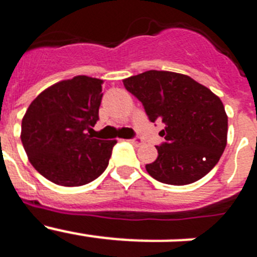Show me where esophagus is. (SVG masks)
Listing matches in <instances>:
<instances>
[{
  "instance_id": "esophagus-1",
  "label": "esophagus",
  "mask_w": 257,
  "mask_h": 257,
  "mask_svg": "<svg viewBox=\"0 0 257 257\" xmlns=\"http://www.w3.org/2000/svg\"><path fill=\"white\" fill-rule=\"evenodd\" d=\"M128 142H130L131 144L135 145V147H139V145L143 144V140L139 139V138H135V139H131V140H128Z\"/></svg>"
}]
</instances>
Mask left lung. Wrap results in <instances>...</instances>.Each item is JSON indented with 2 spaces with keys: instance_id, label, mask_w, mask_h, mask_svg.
Instances as JSON below:
<instances>
[{
  "instance_id": "obj_1",
  "label": "left lung",
  "mask_w": 257,
  "mask_h": 257,
  "mask_svg": "<svg viewBox=\"0 0 257 257\" xmlns=\"http://www.w3.org/2000/svg\"><path fill=\"white\" fill-rule=\"evenodd\" d=\"M123 85L152 122L166 124L160 133L166 143L156 147L157 160L145 165L152 178L187 185L215 167L228 136V115L217 95L187 74L167 70H147L123 79Z\"/></svg>"
}]
</instances>
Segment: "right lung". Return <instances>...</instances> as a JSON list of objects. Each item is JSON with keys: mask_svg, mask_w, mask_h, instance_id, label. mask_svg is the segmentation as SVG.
I'll return each instance as SVG.
<instances>
[{"mask_svg": "<svg viewBox=\"0 0 257 257\" xmlns=\"http://www.w3.org/2000/svg\"><path fill=\"white\" fill-rule=\"evenodd\" d=\"M103 79L76 76L50 86L27 109L23 147L44 178L61 187H81L99 178L117 140L92 136L99 119Z\"/></svg>", "mask_w": 257, "mask_h": 257, "instance_id": "add662e5", "label": "right lung"}]
</instances>
